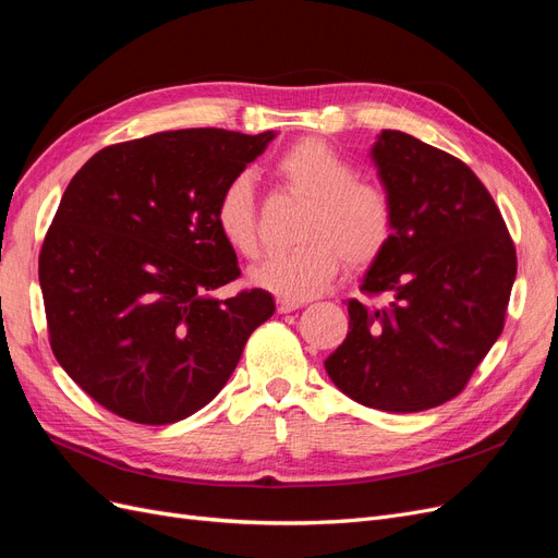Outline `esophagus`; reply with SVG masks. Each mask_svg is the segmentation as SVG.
<instances>
[{"label": "esophagus", "instance_id": "34e87169", "mask_svg": "<svg viewBox=\"0 0 558 558\" xmlns=\"http://www.w3.org/2000/svg\"><path fill=\"white\" fill-rule=\"evenodd\" d=\"M276 308H278V313H292V311L301 308V301H294V299H284V296H278V299H276Z\"/></svg>", "mask_w": 558, "mask_h": 558}]
</instances>
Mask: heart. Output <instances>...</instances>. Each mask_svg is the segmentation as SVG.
Masks as SVG:
<instances>
[{
	"label": "heart",
	"mask_w": 558,
	"mask_h": 558,
	"mask_svg": "<svg viewBox=\"0 0 558 558\" xmlns=\"http://www.w3.org/2000/svg\"><path fill=\"white\" fill-rule=\"evenodd\" d=\"M274 175L305 208L294 233L299 245L268 255L250 271L262 290L303 301L325 292L343 264L362 271L383 257L393 233L389 194L359 178L352 161L327 141H296L276 159ZM213 213L233 253L257 257V196L250 173L229 178Z\"/></svg>",
	"instance_id": "b5f03b06"
}]
</instances>
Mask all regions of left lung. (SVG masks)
<instances>
[{
    "mask_svg": "<svg viewBox=\"0 0 558 558\" xmlns=\"http://www.w3.org/2000/svg\"><path fill=\"white\" fill-rule=\"evenodd\" d=\"M393 233L350 299V331L325 362L366 408L420 412L459 397L506 325L517 253L489 190L461 159L385 130L371 150Z\"/></svg>",
    "mask_w": 558,
    "mask_h": 558,
    "instance_id": "1",
    "label": "left lung"
}]
</instances>
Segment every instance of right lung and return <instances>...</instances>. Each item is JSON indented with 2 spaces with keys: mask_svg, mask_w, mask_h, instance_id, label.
<instances>
[{
  "mask_svg": "<svg viewBox=\"0 0 558 558\" xmlns=\"http://www.w3.org/2000/svg\"><path fill=\"white\" fill-rule=\"evenodd\" d=\"M276 134L175 130L116 143L71 178L39 253L52 354L87 397L136 424L210 403L274 296H210L241 276L215 225L231 175Z\"/></svg>",
  "mask_w": 558,
  "mask_h": 558,
  "instance_id": "1",
  "label": "right lung"
}]
</instances>
